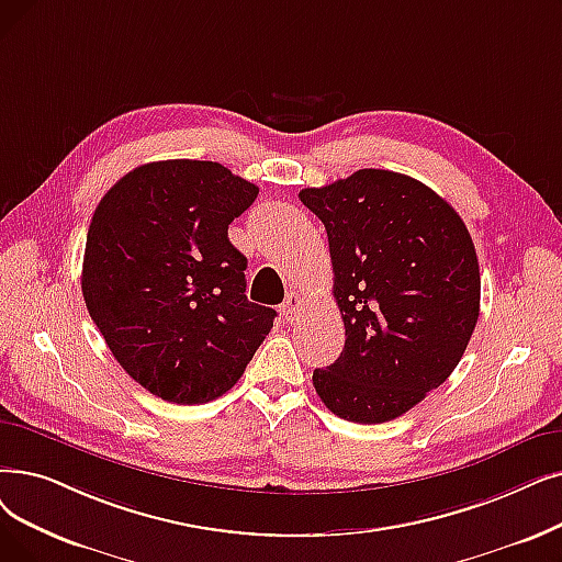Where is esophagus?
Masks as SVG:
<instances>
[{"label":"esophagus","mask_w":562,"mask_h":562,"mask_svg":"<svg viewBox=\"0 0 562 562\" xmlns=\"http://www.w3.org/2000/svg\"><path fill=\"white\" fill-rule=\"evenodd\" d=\"M280 310H282V316L286 322H296L303 312V299L299 294H289Z\"/></svg>","instance_id":"34e87169"}]
</instances>
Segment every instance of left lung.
Listing matches in <instances>:
<instances>
[{"label":"left lung","instance_id":"1","mask_svg":"<svg viewBox=\"0 0 562 562\" xmlns=\"http://www.w3.org/2000/svg\"><path fill=\"white\" fill-rule=\"evenodd\" d=\"M301 202L328 234L345 349L314 370L316 395L349 423L400 418L459 364L480 314V266L459 213L425 183L358 169Z\"/></svg>","mask_w":562,"mask_h":562}]
</instances>
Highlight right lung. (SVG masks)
<instances>
[{
  "label": "right lung",
  "instance_id": "obj_1",
  "mask_svg": "<svg viewBox=\"0 0 562 562\" xmlns=\"http://www.w3.org/2000/svg\"><path fill=\"white\" fill-rule=\"evenodd\" d=\"M259 188L211 160L135 167L95 206L82 296L116 362L151 395L206 404L225 395L271 333L250 303L227 236Z\"/></svg>",
  "mask_w": 562,
  "mask_h": 562
}]
</instances>
